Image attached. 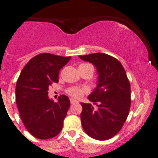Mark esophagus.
Wrapping results in <instances>:
<instances>
[{"instance_id":"obj_1","label":"esophagus","mask_w":158,"mask_h":158,"mask_svg":"<svg viewBox=\"0 0 158 158\" xmlns=\"http://www.w3.org/2000/svg\"><path fill=\"white\" fill-rule=\"evenodd\" d=\"M70 101H71V104H74V103H77V100H74V99H72V98H71V99H70Z\"/></svg>"}]
</instances>
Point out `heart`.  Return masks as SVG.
I'll list each match as a JSON object with an SVG mask.
<instances>
[{"mask_svg": "<svg viewBox=\"0 0 158 158\" xmlns=\"http://www.w3.org/2000/svg\"><path fill=\"white\" fill-rule=\"evenodd\" d=\"M84 90H83V89H81L79 88V87H71V88L68 89V94H69L70 96H71L72 97H74V98H79V97H81V96L83 95V94H84Z\"/></svg>", "mask_w": 158, "mask_h": 158, "instance_id": "b5f03b06", "label": "heart"}]
</instances>
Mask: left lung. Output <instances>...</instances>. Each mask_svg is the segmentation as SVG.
I'll list each match as a JSON object with an SVG mask.
<instances>
[{
  "label": "left lung",
  "mask_w": 158,
  "mask_h": 158,
  "mask_svg": "<svg viewBox=\"0 0 158 158\" xmlns=\"http://www.w3.org/2000/svg\"><path fill=\"white\" fill-rule=\"evenodd\" d=\"M97 69V87L88 96L90 103H81V120L84 131L94 139H110L124 125L131 106V88L121 63L104 53L79 55Z\"/></svg>",
  "instance_id": "obj_1"
}]
</instances>
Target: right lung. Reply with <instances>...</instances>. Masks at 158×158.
Masks as SVG:
<instances>
[{"label": "right lung", "instance_id": "add662e5", "mask_svg": "<svg viewBox=\"0 0 158 158\" xmlns=\"http://www.w3.org/2000/svg\"><path fill=\"white\" fill-rule=\"evenodd\" d=\"M71 58L49 53L37 55L19 74L16 85L17 108L25 127L37 139H52L63 127L69 98L61 95L55 103L48 97V90L53 82L58 83L59 71Z\"/></svg>", "mask_w": 158, "mask_h": 158}]
</instances>
